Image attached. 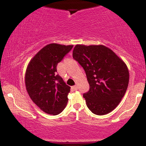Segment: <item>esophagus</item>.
<instances>
[{"mask_svg":"<svg viewBox=\"0 0 146 146\" xmlns=\"http://www.w3.org/2000/svg\"><path fill=\"white\" fill-rule=\"evenodd\" d=\"M72 88H73V89H74V90H78V86H77V85H75L74 86H73V87H72Z\"/></svg>","mask_w":146,"mask_h":146,"instance_id":"esophagus-1","label":"esophagus"}]
</instances>
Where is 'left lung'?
<instances>
[{"mask_svg":"<svg viewBox=\"0 0 146 146\" xmlns=\"http://www.w3.org/2000/svg\"><path fill=\"white\" fill-rule=\"evenodd\" d=\"M73 58L84 69L90 85L88 93L83 95L87 107L98 115L110 113L128 88L127 65L115 52L102 44H76Z\"/></svg>","mask_w":146,"mask_h":146,"instance_id":"left-lung-1","label":"left lung"}]
</instances>
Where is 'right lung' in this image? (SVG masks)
I'll use <instances>...</instances> for the list:
<instances>
[{
    "label": "right lung",
    "instance_id": "obj_1",
    "mask_svg": "<svg viewBox=\"0 0 146 146\" xmlns=\"http://www.w3.org/2000/svg\"><path fill=\"white\" fill-rule=\"evenodd\" d=\"M73 45L51 43L30 60L25 73V86L30 98L44 113L56 115L66 107L71 87L57 74V65Z\"/></svg>",
    "mask_w": 146,
    "mask_h": 146
}]
</instances>
